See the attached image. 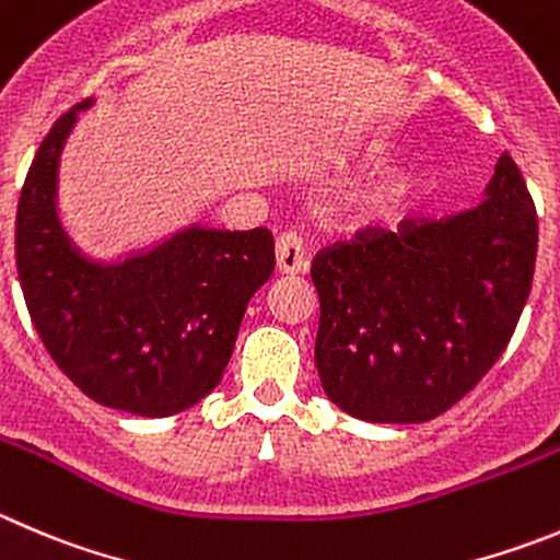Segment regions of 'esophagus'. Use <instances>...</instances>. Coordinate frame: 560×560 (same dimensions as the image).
Masks as SVG:
<instances>
[{
	"mask_svg": "<svg viewBox=\"0 0 560 560\" xmlns=\"http://www.w3.org/2000/svg\"><path fill=\"white\" fill-rule=\"evenodd\" d=\"M276 268H279L281 273H304V270L310 268L306 245L301 234L284 232L276 240Z\"/></svg>",
	"mask_w": 560,
	"mask_h": 560,
	"instance_id": "obj_1",
	"label": "esophagus"
}]
</instances>
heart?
Listing matches in <instances>:
<instances>
[{"label":"heart","mask_w":560,"mask_h":560,"mask_svg":"<svg viewBox=\"0 0 560 560\" xmlns=\"http://www.w3.org/2000/svg\"><path fill=\"white\" fill-rule=\"evenodd\" d=\"M417 187V176L406 168H392L384 174L373 176L364 182L351 198V207L359 218L364 221H375V218L395 215L400 207L411 198Z\"/></svg>","instance_id":"1"}]
</instances>
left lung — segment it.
Masks as SVG:
<instances>
[{"label":"left lung","mask_w":560,"mask_h":560,"mask_svg":"<svg viewBox=\"0 0 560 560\" xmlns=\"http://www.w3.org/2000/svg\"><path fill=\"white\" fill-rule=\"evenodd\" d=\"M486 196L464 215L364 226L317 250L315 362L339 409L433 420L503 357L530 295L539 218L509 151Z\"/></svg>","instance_id":"left-lung-1"}]
</instances>
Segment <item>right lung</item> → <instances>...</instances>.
I'll return each instance as SVG.
<instances>
[{
	"instance_id": "1",
	"label": "right lung",
	"mask_w": 560,
	"mask_h": 560,
	"mask_svg": "<svg viewBox=\"0 0 560 560\" xmlns=\"http://www.w3.org/2000/svg\"><path fill=\"white\" fill-rule=\"evenodd\" d=\"M80 102L40 143L15 212V268L57 368L96 404L168 417L212 392L240 320L276 268L268 229H190L118 268L85 262L55 212V171Z\"/></svg>"
}]
</instances>
